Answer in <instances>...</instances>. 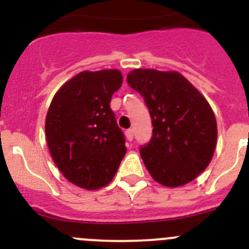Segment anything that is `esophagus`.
I'll list each match as a JSON object with an SVG mask.
<instances>
[{"instance_id":"esophagus-1","label":"esophagus","mask_w":249,"mask_h":249,"mask_svg":"<svg viewBox=\"0 0 249 249\" xmlns=\"http://www.w3.org/2000/svg\"><path fill=\"white\" fill-rule=\"evenodd\" d=\"M126 138L129 141V142L133 140V129H131V128L127 129V131H126Z\"/></svg>"}]
</instances>
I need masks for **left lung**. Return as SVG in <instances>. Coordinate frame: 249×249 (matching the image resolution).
I'll list each match as a JSON object with an SVG mask.
<instances>
[{
  "mask_svg": "<svg viewBox=\"0 0 249 249\" xmlns=\"http://www.w3.org/2000/svg\"><path fill=\"white\" fill-rule=\"evenodd\" d=\"M127 82L144 98L153 135L140 153L149 175L166 187L198 177L213 157L217 122L203 94L177 71L136 68Z\"/></svg>",
  "mask_w": 249,
  "mask_h": 249,
  "instance_id": "left-lung-1",
  "label": "left lung"
}]
</instances>
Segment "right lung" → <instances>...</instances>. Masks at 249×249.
I'll use <instances>...</instances> for the list:
<instances>
[{
  "label": "right lung",
  "mask_w": 249,
  "mask_h": 249,
  "mask_svg": "<svg viewBox=\"0 0 249 249\" xmlns=\"http://www.w3.org/2000/svg\"><path fill=\"white\" fill-rule=\"evenodd\" d=\"M123 77L118 70L83 71L56 92L45 132L54 164L71 183L100 190L126 155L124 137L109 107Z\"/></svg>",
  "instance_id": "1"
}]
</instances>
